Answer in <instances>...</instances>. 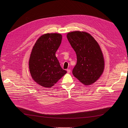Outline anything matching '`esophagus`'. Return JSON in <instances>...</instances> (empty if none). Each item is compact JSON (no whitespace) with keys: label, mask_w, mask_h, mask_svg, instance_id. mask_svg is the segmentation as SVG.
<instances>
[{"label":"esophagus","mask_w":128,"mask_h":128,"mask_svg":"<svg viewBox=\"0 0 128 128\" xmlns=\"http://www.w3.org/2000/svg\"><path fill=\"white\" fill-rule=\"evenodd\" d=\"M70 69H68L67 70V72H68V73H70Z\"/></svg>","instance_id":"34e87169"}]
</instances>
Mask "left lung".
Masks as SVG:
<instances>
[{"label":"left lung","mask_w":128,"mask_h":128,"mask_svg":"<svg viewBox=\"0 0 128 128\" xmlns=\"http://www.w3.org/2000/svg\"><path fill=\"white\" fill-rule=\"evenodd\" d=\"M67 38L77 56L73 75L84 85H91L104 71V60L101 49L96 40L87 32H72L68 34Z\"/></svg>","instance_id":"8db88e82"}]
</instances>
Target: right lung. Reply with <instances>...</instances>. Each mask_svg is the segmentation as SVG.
Returning a JSON list of instances; mask_svg holds the SVG:
<instances>
[{
	"label": "right lung",
	"instance_id": "right-lung-1",
	"mask_svg": "<svg viewBox=\"0 0 128 128\" xmlns=\"http://www.w3.org/2000/svg\"><path fill=\"white\" fill-rule=\"evenodd\" d=\"M62 38L60 34H46L38 39L32 48L29 60L30 75L44 88H51L67 72L56 56Z\"/></svg>",
	"mask_w": 128,
	"mask_h": 128
}]
</instances>
